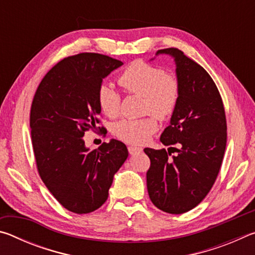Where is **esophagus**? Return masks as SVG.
Returning a JSON list of instances; mask_svg holds the SVG:
<instances>
[{
  "label": "esophagus",
  "instance_id": "esophagus-1",
  "mask_svg": "<svg viewBox=\"0 0 255 255\" xmlns=\"http://www.w3.org/2000/svg\"><path fill=\"white\" fill-rule=\"evenodd\" d=\"M128 150H129V154H130V155H136V154H139V153L143 152V148L137 147V146H129Z\"/></svg>",
  "mask_w": 255,
  "mask_h": 255
}]
</instances>
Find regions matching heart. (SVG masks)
<instances>
[{"mask_svg": "<svg viewBox=\"0 0 255 255\" xmlns=\"http://www.w3.org/2000/svg\"><path fill=\"white\" fill-rule=\"evenodd\" d=\"M118 83L128 93L144 98V111L165 119L173 114L180 99V82L162 67L135 60L118 77ZM120 94L111 85L103 83L98 90V105L103 115L115 118L119 115ZM155 116L140 119H122L115 125L114 133L130 144L145 143L157 130Z\"/></svg>", "mask_w": 255, "mask_h": 255, "instance_id": "heart-1", "label": "heart"}]
</instances>
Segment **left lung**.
Returning a JSON list of instances; mask_svg holds the SVG:
<instances>
[{"mask_svg":"<svg viewBox=\"0 0 255 255\" xmlns=\"http://www.w3.org/2000/svg\"><path fill=\"white\" fill-rule=\"evenodd\" d=\"M161 54L174 58L180 82L178 106L161 141L180 148L172 157L169 149L145 148L150 159L146 179L153 204L178 215L199 205L215 183L226 148V116L217 86L204 67L176 48L157 50Z\"/></svg>","mask_w":255,"mask_h":255,"instance_id":"8db88e82","label":"left lung"}]
</instances>
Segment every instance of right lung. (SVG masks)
I'll return each instance as SVG.
<instances>
[{
	"label": "right lung",
	"mask_w": 255,
	"mask_h": 255,
	"mask_svg": "<svg viewBox=\"0 0 255 255\" xmlns=\"http://www.w3.org/2000/svg\"><path fill=\"white\" fill-rule=\"evenodd\" d=\"M123 64L101 54L70 56L47 73L33 97L30 128L37 169L51 195L72 213L100 208L128 157L126 145L117 139L90 149L83 138L100 123L103 79Z\"/></svg>",
	"instance_id": "obj_1"
}]
</instances>
